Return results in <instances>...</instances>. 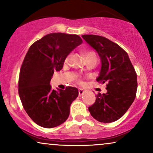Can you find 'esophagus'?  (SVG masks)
Returning a JSON list of instances; mask_svg holds the SVG:
<instances>
[{"mask_svg":"<svg viewBox=\"0 0 153 153\" xmlns=\"http://www.w3.org/2000/svg\"><path fill=\"white\" fill-rule=\"evenodd\" d=\"M84 93H85V91H84L83 89L80 88L78 90V95H79V96H81L82 95L84 94Z\"/></svg>","mask_w":153,"mask_h":153,"instance_id":"esophagus-1","label":"esophagus"}]
</instances>
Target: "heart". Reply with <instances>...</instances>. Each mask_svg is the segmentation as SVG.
Returning a JSON list of instances; mask_svg holds the SVG:
<instances>
[{
    "instance_id": "heart-1",
    "label": "heart",
    "mask_w": 153,
    "mask_h": 153,
    "mask_svg": "<svg viewBox=\"0 0 153 153\" xmlns=\"http://www.w3.org/2000/svg\"><path fill=\"white\" fill-rule=\"evenodd\" d=\"M93 54H95L93 52H85V58H86V57H89V56L93 55ZM68 59H69V57H67L66 59H65V62H68ZM78 82L79 84H82V81H81V80H78Z\"/></svg>"
}]
</instances>
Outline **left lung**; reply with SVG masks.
<instances>
[{
	"label": "left lung",
	"instance_id": "8db88e82",
	"mask_svg": "<svg viewBox=\"0 0 153 153\" xmlns=\"http://www.w3.org/2000/svg\"><path fill=\"white\" fill-rule=\"evenodd\" d=\"M82 37L101 58V71L96 80L106 82V94L96 95V101L88 110L100 122H115L127 112L136 97L137 73L127 53L117 44L98 35Z\"/></svg>",
	"mask_w": 153,
	"mask_h": 153
}]
</instances>
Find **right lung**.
<instances>
[{
	"mask_svg": "<svg viewBox=\"0 0 153 153\" xmlns=\"http://www.w3.org/2000/svg\"><path fill=\"white\" fill-rule=\"evenodd\" d=\"M82 42L78 35L52 33L32 44L24 57L19 73V97L27 114L40 127H57L69 117L78 88L68 86L57 91L50 83L54 72L62 69L67 56Z\"/></svg>",
	"mask_w": 153,
	"mask_h": 153,
	"instance_id": "add662e5",
	"label": "right lung"
}]
</instances>
